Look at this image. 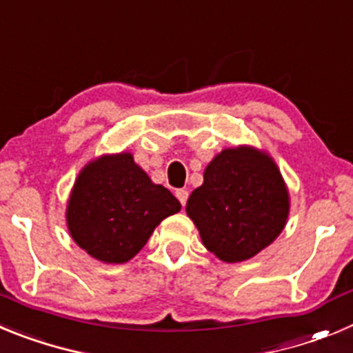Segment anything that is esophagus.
Here are the masks:
<instances>
[{
    "label": "esophagus",
    "mask_w": 353,
    "mask_h": 353,
    "mask_svg": "<svg viewBox=\"0 0 353 353\" xmlns=\"http://www.w3.org/2000/svg\"><path fill=\"white\" fill-rule=\"evenodd\" d=\"M174 194H176L179 201H180V203H182V207H185L187 198H189V191H187V189H179V191L174 192Z\"/></svg>",
    "instance_id": "1"
}]
</instances>
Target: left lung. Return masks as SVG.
Listing matches in <instances>:
<instances>
[{
  "label": "left lung",
  "mask_w": 353,
  "mask_h": 353,
  "mask_svg": "<svg viewBox=\"0 0 353 353\" xmlns=\"http://www.w3.org/2000/svg\"><path fill=\"white\" fill-rule=\"evenodd\" d=\"M203 245L219 260L236 263L252 258L283 232L290 196L276 162L252 146L215 155L203 185L187 199Z\"/></svg>",
  "instance_id": "1"
}]
</instances>
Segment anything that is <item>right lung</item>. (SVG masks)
Masks as SVG:
<instances>
[{
  "label": "right lung",
  "instance_id": "right-lung-1",
  "mask_svg": "<svg viewBox=\"0 0 353 353\" xmlns=\"http://www.w3.org/2000/svg\"><path fill=\"white\" fill-rule=\"evenodd\" d=\"M182 208L121 152L88 162L67 205V226L81 249L104 263H125L148 242L155 226Z\"/></svg>",
  "mask_w": 353,
  "mask_h": 353
}]
</instances>
